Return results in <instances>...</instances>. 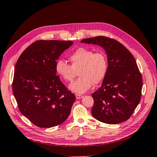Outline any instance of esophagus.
Wrapping results in <instances>:
<instances>
[{"label": "esophagus", "instance_id": "esophagus-1", "mask_svg": "<svg viewBox=\"0 0 157 157\" xmlns=\"http://www.w3.org/2000/svg\"><path fill=\"white\" fill-rule=\"evenodd\" d=\"M75 97H76V99H81V98H82L83 97V96L82 95H80V94H75Z\"/></svg>", "mask_w": 157, "mask_h": 157}]
</instances>
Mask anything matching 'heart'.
<instances>
[{
  "label": "heart",
  "instance_id": "obj_1",
  "mask_svg": "<svg viewBox=\"0 0 157 157\" xmlns=\"http://www.w3.org/2000/svg\"><path fill=\"white\" fill-rule=\"evenodd\" d=\"M72 64L63 59L56 63V71L67 82H71L78 70L79 77L70 84L69 89L78 94L88 90L92 84H98L105 78L107 71V59L101 52H94L86 48H79L69 56Z\"/></svg>",
  "mask_w": 157,
  "mask_h": 157
}]
</instances>
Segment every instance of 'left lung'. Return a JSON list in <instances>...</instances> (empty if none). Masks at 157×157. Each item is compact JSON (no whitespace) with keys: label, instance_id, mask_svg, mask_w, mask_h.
Masks as SVG:
<instances>
[{"label":"left lung","instance_id":"8db88e82","mask_svg":"<svg viewBox=\"0 0 157 157\" xmlns=\"http://www.w3.org/2000/svg\"><path fill=\"white\" fill-rule=\"evenodd\" d=\"M81 42L101 46L107 55L108 67L101 87L92 96V115L108 124L128 120L140 101L142 78L131 52L117 40L104 36L84 39Z\"/></svg>","mask_w":157,"mask_h":157}]
</instances>
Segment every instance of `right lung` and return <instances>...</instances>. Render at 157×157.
Here are the masks:
<instances>
[{
    "label": "right lung",
    "instance_id": "right-lung-1",
    "mask_svg": "<svg viewBox=\"0 0 157 157\" xmlns=\"http://www.w3.org/2000/svg\"><path fill=\"white\" fill-rule=\"evenodd\" d=\"M72 44L71 40H37L16 63L13 95L20 112L39 127L60 125L71 113L75 96L61 82L55 67Z\"/></svg>",
    "mask_w": 157,
    "mask_h": 157
}]
</instances>
